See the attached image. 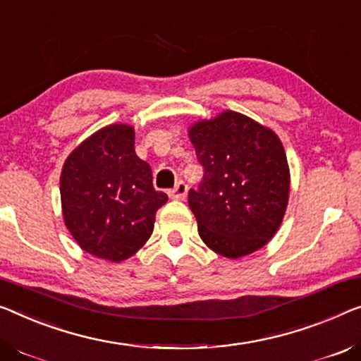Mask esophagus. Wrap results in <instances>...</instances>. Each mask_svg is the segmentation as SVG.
Here are the masks:
<instances>
[{
    "label": "esophagus",
    "instance_id": "esophagus-1",
    "mask_svg": "<svg viewBox=\"0 0 361 361\" xmlns=\"http://www.w3.org/2000/svg\"><path fill=\"white\" fill-rule=\"evenodd\" d=\"M170 197L171 199H176V201H181V199H185L186 197V195H188V185L186 183H183V181H178L175 185V188L173 190H170Z\"/></svg>",
    "mask_w": 361,
    "mask_h": 361
}]
</instances>
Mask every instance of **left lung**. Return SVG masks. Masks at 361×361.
<instances>
[{
	"mask_svg": "<svg viewBox=\"0 0 361 361\" xmlns=\"http://www.w3.org/2000/svg\"><path fill=\"white\" fill-rule=\"evenodd\" d=\"M204 166L188 204L204 243L220 256L238 259L272 238L288 204L290 170L272 129L232 110L190 128Z\"/></svg>",
	"mask_w": 361,
	"mask_h": 361,
	"instance_id": "1",
	"label": "left lung"
}]
</instances>
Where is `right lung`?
I'll return each mask as SVG.
<instances>
[{
    "label": "right lung",
    "instance_id": "add662e5",
    "mask_svg": "<svg viewBox=\"0 0 361 361\" xmlns=\"http://www.w3.org/2000/svg\"><path fill=\"white\" fill-rule=\"evenodd\" d=\"M60 195L64 225L85 252L121 262L146 245L155 212L169 201L134 150V128L99 129L69 154Z\"/></svg>",
    "mask_w": 361,
    "mask_h": 361
}]
</instances>
